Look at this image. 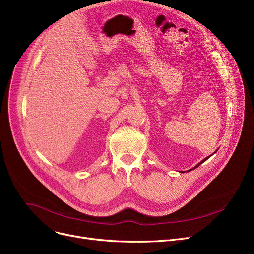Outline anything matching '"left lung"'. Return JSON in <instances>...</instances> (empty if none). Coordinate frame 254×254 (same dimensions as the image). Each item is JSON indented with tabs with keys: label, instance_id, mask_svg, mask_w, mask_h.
<instances>
[{
	"label": "left lung",
	"instance_id": "left-lung-1",
	"mask_svg": "<svg viewBox=\"0 0 254 254\" xmlns=\"http://www.w3.org/2000/svg\"><path fill=\"white\" fill-rule=\"evenodd\" d=\"M207 158H209V156H208V157H207ZM207 158H205V159H204V161H202V162H201V163H199V164H197V165H196V166H195V167H194V168H192V169H191V170H193V169H195V168H196V167H198V166H199V165H201V164H202V163H204V162H205V161H206V159H207Z\"/></svg>",
	"mask_w": 254,
	"mask_h": 254
}]
</instances>
